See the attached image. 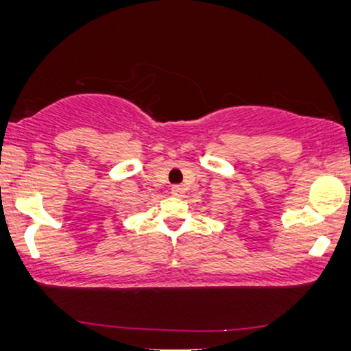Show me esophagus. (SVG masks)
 I'll return each instance as SVG.
<instances>
[{"instance_id":"34e87169","label":"esophagus","mask_w":351,"mask_h":351,"mask_svg":"<svg viewBox=\"0 0 351 351\" xmlns=\"http://www.w3.org/2000/svg\"><path fill=\"white\" fill-rule=\"evenodd\" d=\"M171 193H172V196H176V198H182L185 193V189L182 185H174L171 189Z\"/></svg>"}]
</instances>
